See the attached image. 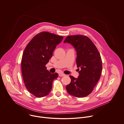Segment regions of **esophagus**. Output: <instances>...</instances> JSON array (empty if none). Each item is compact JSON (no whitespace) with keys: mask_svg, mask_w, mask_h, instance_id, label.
I'll return each instance as SVG.
<instances>
[{"mask_svg":"<svg viewBox=\"0 0 124 124\" xmlns=\"http://www.w3.org/2000/svg\"><path fill=\"white\" fill-rule=\"evenodd\" d=\"M65 74H63V73H59V76L60 77H62V76H65Z\"/></svg>","mask_w":124,"mask_h":124,"instance_id":"obj_1","label":"esophagus"}]
</instances>
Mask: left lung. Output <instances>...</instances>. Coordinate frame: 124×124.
Segmentation results:
<instances>
[{
	"label": "left lung",
	"instance_id": "8db88e82",
	"mask_svg": "<svg viewBox=\"0 0 124 124\" xmlns=\"http://www.w3.org/2000/svg\"><path fill=\"white\" fill-rule=\"evenodd\" d=\"M67 43L75 48L78 71L80 69L78 78L70 76L71 82L66 87L67 91L76 97H86L93 92L100 79L102 67L100 54L92 40L86 36H69L64 41V43Z\"/></svg>",
	"mask_w": 124,
	"mask_h": 124
}]
</instances>
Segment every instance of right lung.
<instances>
[{
  "mask_svg": "<svg viewBox=\"0 0 124 124\" xmlns=\"http://www.w3.org/2000/svg\"><path fill=\"white\" fill-rule=\"evenodd\" d=\"M63 36L46 31L36 34L27 45L22 60V71L27 90L38 98L49 94L58 74L50 73L46 64Z\"/></svg>",
  "mask_w": 124,
  "mask_h": 124,
  "instance_id": "add662e5",
  "label": "right lung"
}]
</instances>
